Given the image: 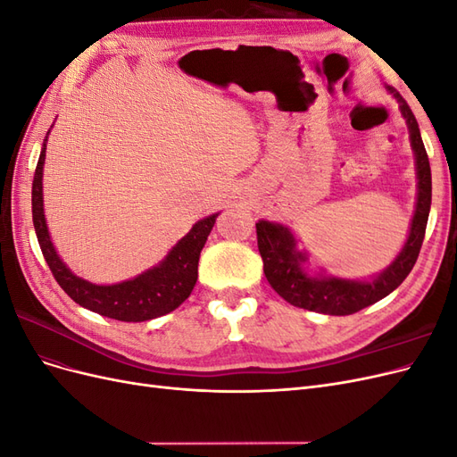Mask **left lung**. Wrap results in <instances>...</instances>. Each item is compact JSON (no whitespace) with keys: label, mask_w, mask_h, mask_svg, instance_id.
Segmentation results:
<instances>
[{"label":"left lung","mask_w":457,"mask_h":457,"mask_svg":"<svg viewBox=\"0 0 457 457\" xmlns=\"http://www.w3.org/2000/svg\"><path fill=\"white\" fill-rule=\"evenodd\" d=\"M395 99L406 118L411 148L416 152L418 165V205L411 219V228L408 242L403 252L395 259L393 265L381 272L378 278L370 282H353L339 278H311L301 269V262L305 261L299 252H295V240L287 228L282 225H272L267 220L255 223L257 228V247L262 259V270L272 289L294 307L307 309L331 316H347L362 311L379 299L386 297L391 292L404 282L410 270L413 269L425 238L428 210H431V165H428L427 150L421 141V133L418 120L413 116L408 103L389 87Z\"/></svg>","instance_id":"obj_1"}]
</instances>
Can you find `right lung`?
Returning <instances> with one entry per match:
<instances>
[{
  "mask_svg": "<svg viewBox=\"0 0 457 457\" xmlns=\"http://www.w3.org/2000/svg\"><path fill=\"white\" fill-rule=\"evenodd\" d=\"M47 141V139H46ZM46 162V143L36 165L32 181V219L36 237L54 280L78 305L101 316L121 322H145L175 311L190 295L198 278V261L202 247L215 225L217 213L198 220L179 244L162 261V265L150 269L133 280L114 286H95L78 278L66 269L51 244L41 198V171Z\"/></svg>",
  "mask_w": 457,
  "mask_h": 457,
  "instance_id": "add662e5",
  "label": "right lung"
}]
</instances>
